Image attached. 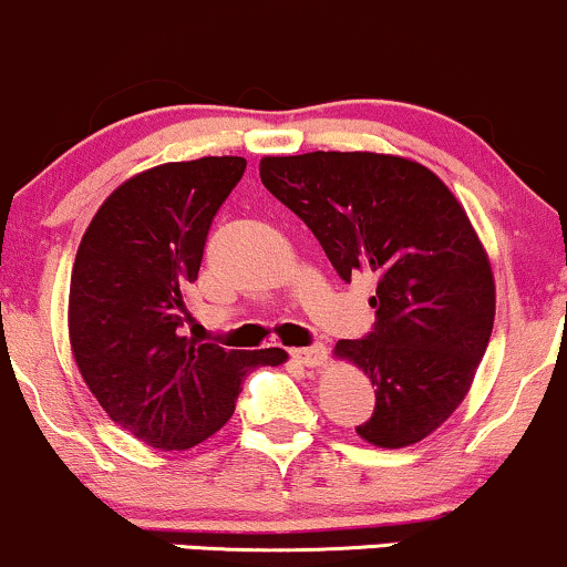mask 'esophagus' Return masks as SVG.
<instances>
[{"instance_id":"obj_1","label":"esophagus","mask_w":567,"mask_h":567,"mask_svg":"<svg viewBox=\"0 0 567 567\" xmlns=\"http://www.w3.org/2000/svg\"><path fill=\"white\" fill-rule=\"evenodd\" d=\"M290 358H293L296 363L307 365V369H320V365H326L328 354H326V347L315 344V347H301V350H293L290 352Z\"/></svg>"}]
</instances>
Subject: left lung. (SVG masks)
Returning <instances> with one entry per match:
<instances>
[{
	"mask_svg": "<svg viewBox=\"0 0 567 567\" xmlns=\"http://www.w3.org/2000/svg\"><path fill=\"white\" fill-rule=\"evenodd\" d=\"M260 179L341 279L377 277L374 333L333 350L374 384V414L354 431L384 450L431 435L468 395L495 322L493 266L463 204L427 166L390 153L266 155Z\"/></svg>",
	"mask_w": 567,
	"mask_h": 567,
	"instance_id": "obj_1",
	"label": "left lung"
}]
</instances>
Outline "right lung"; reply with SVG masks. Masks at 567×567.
<instances>
[{
    "instance_id": "right-lung-1",
    "label": "right lung",
    "mask_w": 567,
    "mask_h": 567,
    "mask_svg": "<svg viewBox=\"0 0 567 567\" xmlns=\"http://www.w3.org/2000/svg\"><path fill=\"white\" fill-rule=\"evenodd\" d=\"M239 155L153 166L104 198L80 239L70 344L112 422L161 452L202 444L231 420L241 379L288 352L223 350L183 336L213 217L245 174Z\"/></svg>"
}]
</instances>
